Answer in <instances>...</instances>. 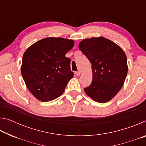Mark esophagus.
Instances as JSON below:
<instances>
[{
    "instance_id": "obj_1",
    "label": "esophagus",
    "mask_w": 146,
    "mask_h": 146,
    "mask_svg": "<svg viewBox=\"0 0 146 146\" xmlns=\"http://www.w3.org/2000/svg\"><path fill=\"white\" fill-rule=\"evenodd\" d=\"M80 71H76V72H75V75H77V76H79L80 75Z\"/></svg>"
}]
</instances>
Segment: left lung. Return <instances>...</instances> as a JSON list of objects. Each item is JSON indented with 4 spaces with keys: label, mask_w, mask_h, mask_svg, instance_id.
<instances>
[{
    "label": "left lung",
    "mask_w": 146,
    "mask_h": 146,
    "mask_svg": "<svg viewBox=\"0 0 146 146\" xmlns=\"http://www.w3.org/2000/svg\"><path fill=\"white\" fill-rule=\"evenodd\" d=\"M79 49L91 64L92 82L84 89L96 102L105 103L122 88L127 74L126 55L117 44L104 37L86 38Z\"/></svg>",
    "instance_id": "left-lung-1"
}]
</instances>
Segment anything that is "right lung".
<instances>
[{"instance_id":"1","label":"right lung","mask_w":146,"mask_h":146,"mask_svg":"<svg viewBox=\"0 0 146 146\" xmlns=\"http://www.w3.org/2000/svg\"><path fill=\"white\" fill-rule=\"evenodd\" d=\"M74 41L49 37L36 42L24 53L21 73L27 88L38 100L47 102L61 95L73 73L66 54Z\"/></svg>"}]
</instances>
